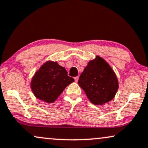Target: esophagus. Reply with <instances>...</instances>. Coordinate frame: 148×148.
Returning a JSON list of instances; mask_svg holds the SVG:
<instances>
[{
	"label": "esophagus",
	"instance_id": "obj_1",
	"mask_svg": "<svg viewBox=\"0 0 148 148\" xmlns=\"http://www.w3.org/2000/svg\"><path fill=\"white\" fill-rule=\"evenodd\" d=\"M78 76H76V77H74V80H75V81L76 82H78Z\"/></svg>",
	"mask_w": 148,
	"mask_h": 148
}]
</instances>
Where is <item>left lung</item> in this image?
Segmentation results:
<instances>
[{
	"label": "left lung",
	"instance_id": "8db88e82",
	"mask_svg": "<svg viewBox=\"0 0 148 148\" xmlns=\"http://www.w3.org/2000/svg\"><path fill=\"white\" fill-rule=\"evenodd\" d=\"M78 83L96 105L109 102L118 89V80L110 65L100 57L88 63Z\"/></svg>",
	"mask_w": 148,
	"mask_h": 148
}]
</instances>
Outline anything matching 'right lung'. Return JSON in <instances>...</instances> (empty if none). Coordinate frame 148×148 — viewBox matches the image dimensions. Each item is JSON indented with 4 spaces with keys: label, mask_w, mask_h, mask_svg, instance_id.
<instances>
[{
    "label": "right lung",
    "mask_w": 148,
    "mask_h": 148,
    "mask_svg": "<svg viewBox=\"0 0 148 148\" xmlns=\"http://www.w3.org/2000/svg\"><path fill=\"white\" fill-rule=\"evenodd\" d=\"M74 81V78L68 76V72L63 67L57 62L48 61L35 73L31 82V89L36 98L52 103Z\"/></svg>",
    "instance_id": "obj_1"
}]
</instances>
